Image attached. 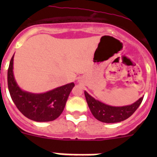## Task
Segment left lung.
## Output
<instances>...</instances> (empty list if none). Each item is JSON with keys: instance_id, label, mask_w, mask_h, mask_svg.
I'll return each instance as SVG.
<instances>
[{"instance_id": "left-lung-1", "label": "left lung", "mask_w": 157, "mask_h": 157, "mask_svg": "<svg viewBox=\"0 0 157 157\" xmlns=\"http://www.w3.org/2000/svg\"><path fill=\"white\" fill-rule=\"evenodd\" d=\"M84 94L93 116L99 121L106 123H119L128 119L137 110L144 98V96L141 97L130 105L116 107L106 105L98 100H96L86 91H84Z\"/></svg>"}]
</instances>
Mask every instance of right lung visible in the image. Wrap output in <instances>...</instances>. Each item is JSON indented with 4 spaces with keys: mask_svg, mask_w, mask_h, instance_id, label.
I'll list each match as a JSON object with an SVG mask.
<instances>
[{
    "mask_svg": "<svg viewBox=\"0 0 157 157\" xmlns=\"http://www.w3.org/2000/svg\"><path fill=\"white\" fill-rule=\"evenodd\" d=\"M14 55L8 70V86L14 104L22 114L36 122H49L57 119L64 109L67 100L75 86L74 82L41 94L23 90L13 73Z\"/></svg>",
    "mask_w": 157,
    "mask_h": 157,
    "instance_id": "add662e5",
    "label": "right lung"
}]
</instances>
